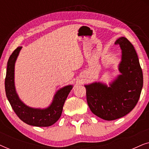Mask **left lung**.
<instances>
[{
    "label": "left lung",
    "mask_w": 149,
    "mask_h": 149,
    "mask_svg": "<svg viewBox=\"0 0 149 149\" xmlns=\"http://www.w3.org/2000/svg\"><path fill=\"white\" fill-rule=\"evenodd\" d=\"M121 49L119 74L109 87L101 82L85 85L87 102L91 111L101 119L112 121L132 111L140 98L143 87V74L132 44L125 37L116 40Z\"/></svg>",
    "instance_id": "left-lung-1"
}]
</instances>
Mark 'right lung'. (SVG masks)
I'll return each instance as SVG.
<instances>
[{"mask_svg":"<svg viewBox=\"0 0 149 149\" xmlns=\"http://www.w3.org/2000/svg\"><path fill=\"white\" fill-rule=\"evenodd\" d=\"M22 48L19 47L16 49L8 60L5 82L6 95L12 109L22 121L36 127H49L60 119L63 106L73 85H66L58 89L52 102L45 109L32 108L25 104L19 99L15 86V64Z\"/></svg>","mask_w":149,"mask_h":149,"instance_id":"obj_1","label":"right lung"}]
</instances>
